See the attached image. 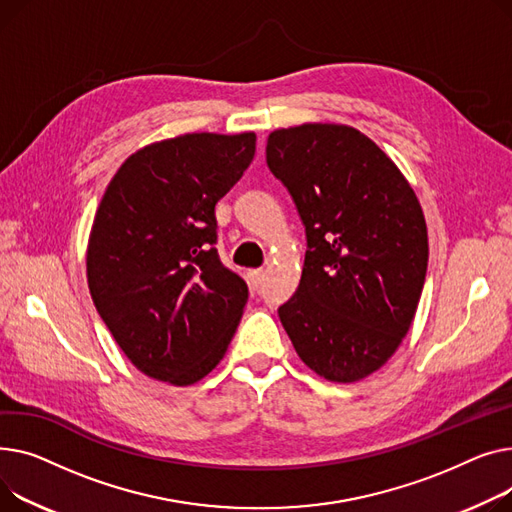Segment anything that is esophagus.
<instances>
[{
    "mask_svg": "<svg viewBox=\"0 0 512 512\" xmlns=\"http://www.w3.org/2000/svg\"><path fill=\"white\" fill-rule=\"evenodd\" d=\"M264 275H266L264 268H254V270H250V273H248L250 285H252V287H258V285L264 281Z\"/></svg>",
    "mask_w": 512,
    "mask_h": 512,
    "instance_id": "obj_1",
    "label": "esophagus"
}]
</instances>
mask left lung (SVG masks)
I'll use <instances>...</instances> for the list:
<instances>
[{
    "instance_id": "8db88e82",
    "label": "left lung",
    "mask_w": 512,
    "mask_h": 512,
    "mask_svg": "<svg viewBox=\"0 0 512 512\" xmlns=\"http://www.w3.org/2000/svg\"><path fill=\"white\" fill-rule=\"evenodd\" d=\"M266 163L308 237L281 324L312 372L362 380L393 357L415 318L428 270L422 204L393 159L351 126L270 132Z\"/></svg>"
}]
</instances>
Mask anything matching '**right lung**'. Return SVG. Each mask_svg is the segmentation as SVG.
<instances>
[{
  "label": "right lung",
  "mask_w": 512,
  "mask_h": 512,
  "mask_svg": "<svg viewBox=\"0 0 512 512\" xmlns=\"http://www.w3.org/2000/svg\"><path fill=\"white\" fill-rule=\"evenodd\" d=\"M256 153V134H184L130 155L90 227L86 279L115 343L146 376L188 386L213 372L248 285L219 260L215 204Z\"/></svg>",
  "instance_id": "right-lung-1"
}]
</instances>
